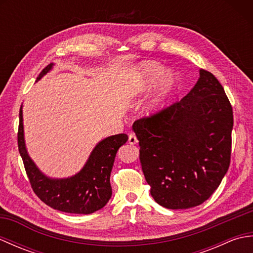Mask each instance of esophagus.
Listing matches in <instances>:
<instances>
[{
	"instance_id": "34e87169",
	"label": "esophagus",
	"mask_w": 253,
	"mask_h": 253,
	"mask_svg": "<svg viewBox=\"0 0 253 253\" xmlns=\"http://www.w3.org/2000/svg\"><path fill=\"white\" fill-rule=\"evenodd\" d=\"M128 142H129L130 144H137L138 143V139H137L135 133H130L129 138H128Z\"/></svg>"
}]
</instances>
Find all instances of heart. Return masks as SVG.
I'll use <instances>...</instances> for the list:
<instances>
[{
  "instance_id": "b5f03b06",
  "label": "heart",
  "mask_w": 253,
  "mask_h": 253,
  "mask_svg": "<svg viewBox=\"0 0 253 253\" xmlns=\"http://www.w3.org/2000/svg\"><path fill=\"white\" fill-rule=\"evenodd\" d=\"M174 84V75L169 72L164 73V68L160 64L151 61L140 64L133 75V90L136 94L146 93L157 84L146 105L149 114H157L164 109Z\"/></svg>"
}]
</instances>
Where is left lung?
Wrapping results in <instances>:
<instances>
[{
    "instance_id": "obj_1",
    "label": "left lung",
    "mask_w": 253,
    "mask_h": 253,
    "mask_svg": "<svg viewBox=\"0 0 253 253\" xmlns=\"http://www.w3.org/2000/svg\"><path fill=\"white\" fill-rule=\"evenodd\" d=\"M179 102L132 125L150 192L160 206L182 210L213 195L228 170L233 109L212 73Z\"/></svg>"
}]
</instances>
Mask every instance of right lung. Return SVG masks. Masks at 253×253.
I'll return each mask as SVG.
<instances>
[{
	"instance_id": "1",
	"label": "right lung",
	"mask_w": 253,
	"mask_h": 253,
	"mask_svg": "<svg viewBox=\"0 0 253 253\" xmlns=\"http://www.w3.org/2000/svg\"><path fill=\"white\" fill-rule=\"evenodd\" d=\"M53 65V63L49 64L38 76L37 82L49 73ZM21 107L17 135L18 150L36 195L46 206L66 213L90 214L103 208L112 197L111 171L118 149L128 140L126 133L110 136L100 141L83 169L76 175L67 178H51L37 168L27 152Z\"/></svg>"
}]
</instances>
